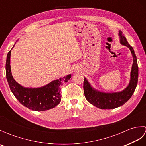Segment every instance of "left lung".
Here are the masks:
<instances>
[{"label": "left lung", "instance_id": "1", "mask_svg": "<svg viewBox=\"0 0 146 146\" xmlns=\"http://www.w3.org/2000/svg\"><path fill=\"white\" fill-rule=\"evenodd\" d=\"M122 33L120 31L121 44L127 46L131 51L134 63L132 64L131 71V80L129 86L124 90L118 93L112 94H105L96 91L90 85L88 82L84 78L83 82V90L86 99L91 104L94 106L101 108V109H113L119 107L127 102L134 94L138 82L139 68L137 65V58L134 51V49L130 45L125 37L122 36Z\"/></svg>", "mask_w": 146, "mask_h": 146}]
</instances>
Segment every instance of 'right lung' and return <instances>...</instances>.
<instances>
[{"mask_svg":"<svg viewBox=\"0 0 146 146\" xmlns=\"http://www.w3.org/2000/svg\"><path fill=\"white\" fill-rule=\"evenodd\" d=\"M11 52V51L8 52L6 60V78L11 92L18 101L29 109L38 111L51 109L60 104L61 98L60 86L70 80L71 75L52 81L41 88H24L15 82L12 76L10 65Z\"/></svg>","mask_w":146,"mask_h":146,"instance_id":"right-lung-1","label":"right lung"}]
</instances>
